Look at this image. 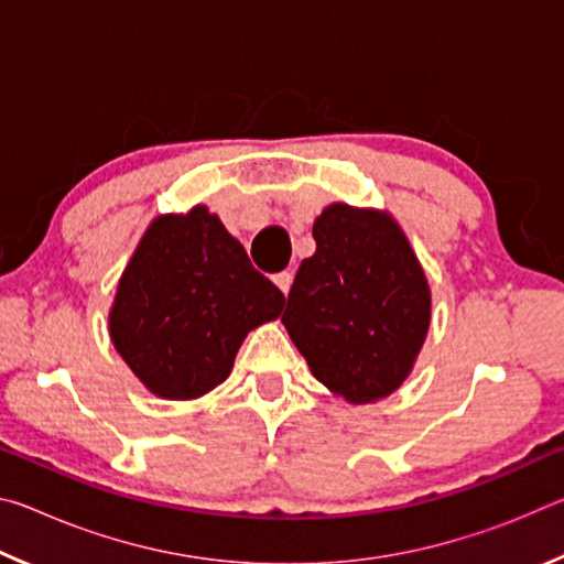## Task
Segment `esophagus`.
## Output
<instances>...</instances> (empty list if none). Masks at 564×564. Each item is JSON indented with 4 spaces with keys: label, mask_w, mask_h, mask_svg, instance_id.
I'll return each mask as SVG.
<instances>
[{
    "label": "esophagus",
    "mask_w": 564,
    "mask_h": 564,
    "mask_svg": "<svg viewBox=\"0 0 564 564\" xmlns=\"http://www.w3.org/2000/svg\"><path fill=\"white\" fill-rule=\"evenodd\" d=\"M273 283L279 285V289L283 291V295H289V291H291V283H293V273H291V271H281V273H275V275H273Z\"/></svg>",
    "instance_id": "esophagus-1"
}]
</instances>
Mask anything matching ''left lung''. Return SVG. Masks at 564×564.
Wrapping results in <instances>:
<instances>
[{
  "label": "left lung",
  "instance_id": "obj_1",
  "mask_svg": "<svg viewBox=\"0 0 564 564\" xmlns=\"http://www.w3.org/2000/svg\"><path fill=\"white\" fill-rule=\"evenodd\" d=\"M283 326L311 373L350 405L403 386L431 328V285L388 212L330 204L313 224Z\"/></svg>",
  "mask_w": 564,
  "mask_h": 564
}]
</instances>
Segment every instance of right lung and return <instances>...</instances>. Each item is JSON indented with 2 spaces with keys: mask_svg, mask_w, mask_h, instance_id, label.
I'll use <instances>...</instances> for the list:
<instances>
[{
  "mask_svg": "<svg viewBox=\"0 0 564 564\" xmlns=\"http://www.w3.org/2000/svg\"><path fill=\"white\" fill-rule=\"evenodd\" d=\"M283 293L204 204L141 236L109 308V336L149 393L194 400L231 376L243 338L283 311Z\"/></svg>",
  "mask_w": 564,
  "mask_h": 564,
  "instance_id": "add662e5",
  "label": "right lung"
}]
</instances>
